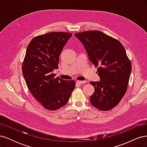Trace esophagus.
Segmentation results:
<instances>
[{"instance_id":"esophagus-1","label":"esophagus","mask_w":147,"mask_h":147,"mask_svg":"<svg viewBox=\"0 0 147 147\" xmlns=\"http://www.w3.org/2000/svg\"><path fill=\"white\" fill-rule=\"evenodd\" d=\"M86 82V81H80V80H78V81H77V83H78V84H83V83H85Z\"/></svg>"}]
</instances>
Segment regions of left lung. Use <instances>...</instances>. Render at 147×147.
Returning a JSON list of instances; mask_svg holds the SVG:
<instances>
[{
    "mask_svg": "<svg viewBox=\"0 0 147 147\" xmlns=\"http://www.w3.org/2000/svg\"><path fill=\"white\" fill-rule=\"evenodd\" d=\"M85 48L89 59L97 67L100 81L91 82L94 92L91 104L102 111L115 107L126 94L131 72V61L117 39L100 30L75 33Z\"/></svg>",
    "mask_w": 147,
    "mask_h": 147,
    "instance_id": "obj_1",
    "label": "left lung"
}]
</instances>
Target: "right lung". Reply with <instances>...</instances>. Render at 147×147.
<instances>
[{"mask_svg": "<svg viewBox=\"0 0 147 147\" xmlns=\"http://www.w3.org/2000/svg\"><path fill=\"white\" fill-rule=\"evenodd\" d=\"M72 34L51 32L34 37L27 47L22 72L32 95L47 110L65 105L75 86V81H65L53 73L59 68L61 53Z\"/></svg>", "mask_w": 147, "mask_h": 147, "instance_id": "right-lung-1", "label": "right lung"}]
</instances>
